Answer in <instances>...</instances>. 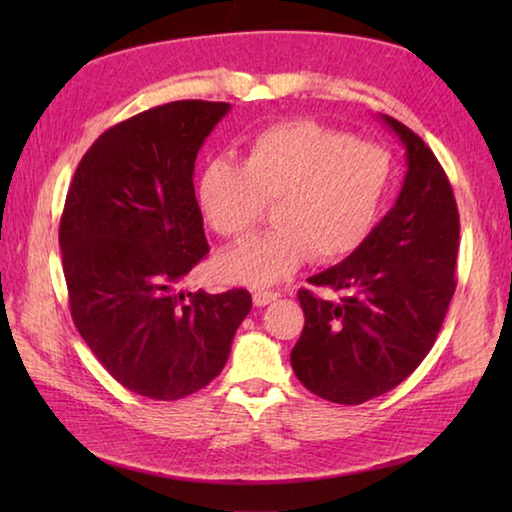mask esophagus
<instances>
[{"label":"esophagus","mask_w":512,"mask_h":512,"mask_svg":"<svg viewBox=\"0 0 512 512\" xmlns=\"http://www.w3.org/2000/svg\"><path fill=\"white\" fill-rule=\"evenodd\" d=\"M277 298H280V293H277V291H255L253 293V302H255V305L257 307H266V305H271V302L273 300H277Z\"/></svg>","instance_id":"34e87169"}]
</instances>
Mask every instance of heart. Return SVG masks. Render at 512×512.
Listing matches in <instances>:
<instances>
[{
  "label": "heart",
  "mask_w": 512,
  "mask_h": 512,
  "mask_svg": "<svg viewBox=\"0 0 512 512\" xmlns=\"http://www.w3.org/2000/svg\"><path fill=\"white\" fill-rule=\"evenodd\" d=\"M391 185V155L336 128L296 119L264 128L241 162L212 160L196 185L203 219L223 237L255 228L273 203L275 228L216 257L223 282L268 287L311 257L318 264L352 255L375 228Z\"/></svg>",
  "instance_id": "obj_1"
}]
</instances>
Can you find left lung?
Returning a JSON list of instances; mask_svg holds the SVG:
<instances>
[{"instance_id": "8db88e82", "label": "left lung", "mask_w": 512, "mask_h": 512, "mask_svg": "<svg viewBox=\"0 0 512 512\" xmlns=\"http://www.w3.org/2000/svg\"><path fill=\"white\" fill-rule=\"evenodd\" d=\"M406 149L393 210L368 239L300 289L305 327L291 350L296 377L323 400L361 404L391 391L427 357L456 291L458 207L436 155L402 121L381 115Z\"/></svg>"}]
</instances>
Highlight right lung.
Here are the masks:
<instances>
[{"mask_svg": "<svg viewBox=\"0 0 512 512\" xmlns=\"http://www.w3.org/2000/svg\"><path fill=\"white\" fill-rule=\"evenodd\" d=\"M230 103L171 101L99 135L60 216L74 325L121 386L180 400L223 370L253 307L246 289L183 293L207 255L194 162Z\"/></svg>", "mask_w": 512, "mask_h": 512, "instance_id": "obj_1", "label": "right lung"}]
</instances>
